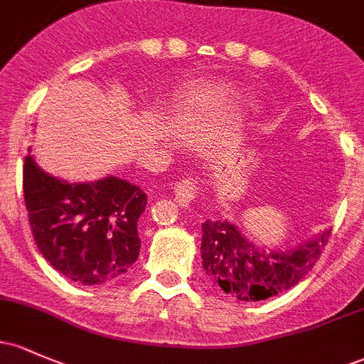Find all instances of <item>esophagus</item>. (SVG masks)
<instances>
[{"mask_svg": "<svg viewBox=\"0 0 364 364\" xmlns=\"http://www.w3.org/2000/svg\"><path fill=\"white\" fill-rule=\"evenodd\" d=\"M198 193L197 181L193 178H185L174 186V200L181 207H190V203L195 200Z\"/></svg>", "mask_w": 364, "mask_h": 364, "instance_id": "esophagus-1", "label": "esophagus"}]
</instances>
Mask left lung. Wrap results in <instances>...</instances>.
Wrapping results in <instances>:
<instances>
[{
	"label": "left lung",
	"instance_id": "obj_1",
	"mask_svg": "<svg viewBox=\"0 0 364 364\" xmlns=\"http://www.w3.org/2000/svg\"><path fill=\"white\" fill-rule=\"evenodd\" d=\"M330 230L294 250L257 249L230 221L202 225V266L223 292L243 302L264 301L297 285L313 269Z\"/></svg>",
	"mask_w": 364,
	"mask_h": 364
}]
</instances>
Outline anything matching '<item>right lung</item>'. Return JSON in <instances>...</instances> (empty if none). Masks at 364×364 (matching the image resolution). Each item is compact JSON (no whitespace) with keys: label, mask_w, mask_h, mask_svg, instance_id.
Wrapping results in <instances>:
<instances>
[{"label":"right lung","mask_w":364,"mask_h":364,"mask_svg":"<svg viewBox=\"0 0 364 364\" xmlns=\"http://www.w3.org/2000/svg\"><path fill=\"white\" fill-rule=\"evenodd\" d=\"M23 200L39 252L72 282L100 285L136 262L141 247L138 219L146 207L139 186L115 176L63 181L27 155Z\"/></svg>","instance_id":"obj_1"}]
</instances>
